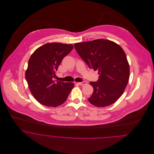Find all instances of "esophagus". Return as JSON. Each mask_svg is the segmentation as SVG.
I'll use <instances>...</instances> for the list:
<instances>
[{"instance_id": "esophagus-1", "label": "esophagus", "mask_w": 154, "mask_h": 154, "mask_svg": "<svg viewBox=\"0 0 154 154\" xmlns=\"http://www.w3.org/2000/svg\"><path fill=\"white\" fill-rule=\"evenodd\" d=\"M78 84L79 85L83 86V85H85L87 84V82H86V81H83V82H78Z\"/></svg>"}]
</instances>
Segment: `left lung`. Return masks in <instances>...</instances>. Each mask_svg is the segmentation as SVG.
Listing matches in <instances>:
<instances>
[{
    "instance_id": "obj_1",
    "label": "left lung",
    "mask_w": 154,
    "mask_h": 154,
    "mask_svg": "<svg viewBox=\"0 0 154 154\" xmlns=\"http://www.w3.org/2000/svg\"><path fill=\"white\" fill-rule=\"evenodd\" d=\"M90 69L98 70L99 78L89 84L94 92L89 102L104 107L114 103L123 94L129 78V65L122 48L113 42L98 39L74 45Z\"/></svg>"
}]
</instances>
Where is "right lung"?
I'll use <instances>...</instances> for the list:
<instances>
[{"instance_id": "1", "label": "right lung", "mask_w": 154, "mask_h": 154, "mask_svg": "<svg viewBox=\"0 0 154 154\" xmlns=\"http://www.w3.org/2000/svg\"><path fill=\"white\" fill-rule=\"evenodd\" d=\"M73 47L72 44L47 43L31 56L25 79L31 94L42 105L53 107L62 105L73 88L72 82L53 81L63 59Z\"/></svg>"}]
</instances>
